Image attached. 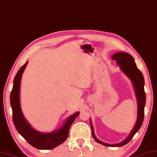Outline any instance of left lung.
<instances>
[{"mask_svg":"<svg viewBox=\"0 0 157 157\" xmlns=\"http://www.w3.org/2000/svg\"><path fill=\"white\" fill-rule=\"evenodd\" d=\"M112 59L116 60L117 64L120 65V67L122 70L125 74L128 76L131 80L132 81L133 86H134L136 95L137 100H138V118L136 123L134 127H133L132 131H131L130 135L124 140V141L117 144H105L104 142L100 141L98 139L94 133V129L92 125L91 121H90L92 129V135L94 138L95 141L98 143L103 144L105 147H122L132 139L133 136L136 134V133L141 128L142 124L144 121V107L146 104V93L144 91V78L141 71H140L136 65L134 59L132 56L128 53L125 52H118L113 54L112 57Z\"/></svg>","mask_w":157,"mask_h":157,"instance_id":"left-lung-1","label":"left lung"}]
</instances>
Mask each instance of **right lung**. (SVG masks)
Wrapping results in <instances>:
<instances>
[{"instance_id": "obj_1", "label": "right lung", "mask_w": 157, "mask_h": 157, "mask_svg": "<svg viewBox=\"0 0 157 157\" xmlns=\"http://www.w3.org/2000/svg\"><path fill=\"white\" fill-rule=\"evenodd\" d=\"M28 62H26L18 71L13 80V86L10 93V105L13 111V121L18 132L33 147L47 150L57 147L65 141L69 134L70 126L80 113H75L67 118L65 124L59 130L49 133H40L33 129L24 118L20 105V82L22 73Z\"/></svg>"}]
</instances>
